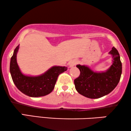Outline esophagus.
Returning a JSON list of instances; mask_svg holds the SVG:
<instances>
[{
  "mask_svg": "<svg viewBox=\"0 0 131 131\" xmlns=\"http://www.w3.org/2000/svg\"><path fill=\"white\" fill-rule=\"evenodd\" d=\"M76 61H74V60L71 61H70V62H69V67H73L74 66L76 65Z\"/></svg>",
  "mask_w": 131,
  "mask_h": 131,
  "instance_id": "esophagus-1",
  "label": "esophagus"
}]
</instances>
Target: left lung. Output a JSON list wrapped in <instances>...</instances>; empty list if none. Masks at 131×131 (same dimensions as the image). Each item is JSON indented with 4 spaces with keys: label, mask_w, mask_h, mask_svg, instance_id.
I'll return each instance as SVG.
<instances>
[{
    "label": "left lung",
    "mask_w": 131,
    "mask_h": 131,
    "mask_svg": "<svg viewBox=\"0 0 131 131\" xmlns=\"http://www.w3.org/2000/svg\"><path fill=\"white\" fill-rule=\"evenodd\" d=\"M113 64L106 71L95 72L86 66L78 64L80 75L74 80L76 91L90 99H98L111 93L119 82L122 64L118 50L113 47L109 52Z\"/></svg>",
    "instance_id": "obj_1"
}]
</instances>
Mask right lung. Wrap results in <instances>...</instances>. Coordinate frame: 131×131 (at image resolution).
Here are the masks:
<instances>
[{
    "mask_svg": "<svg viewBox=\"0 0 131 131\" xmlns=\"http://www.w3.org/2000/svg\"><path fill=\"white\" fill-rule=\"evenodd\" d=\"M19 45L14 51L10 61V73L16 87L26 96L32 97L45 96L53 91L59 74L66 72L67 67L53 66L45 73L37 76L23 74L17 62V53Z\"/></svg>",
    "mask_w": 131,
    "mask_h": 131,
    "instance_id": "right-lung-1",
    "label": "right lung"
}]
</instances>
